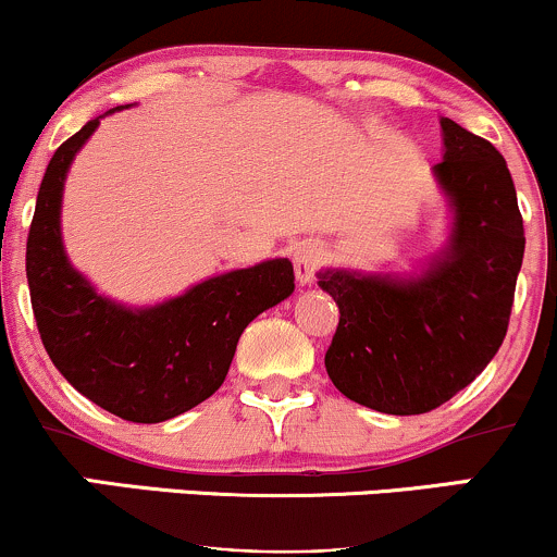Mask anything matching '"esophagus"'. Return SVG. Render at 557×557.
<instances>
[{"label": "esophagus", "instance_id": "34e87169", "mask_svg": "<svg viewBox=\"0 0 557 557\" xmlns=\"http://www.w3.org/2000/svg\"><path fill=\"white\" fill-rule=\"evenodd\" d=\"M327 259V246L322 240H304L293 253V267H296V277L300 285L314 283L317 270Z\"/></svg>", "mask_w": 557, "mask_h": 557}]
</instances>
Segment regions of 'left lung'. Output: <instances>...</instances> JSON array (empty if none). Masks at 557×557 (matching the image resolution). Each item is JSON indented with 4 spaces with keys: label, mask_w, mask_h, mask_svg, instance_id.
Returning a JSON list of instances; mask_svg holds the SVG:
<instances>
[{
    "label": "left lung",
    "mask_w": 557,
    "mask_h": 557,
    "mask_svg": "<svg viewBox=\"0 0 557 557\" xmlns=\"http://www.w3.org/2000/svg\"><path fill=\"white\" fill-rule=\"evenodd\" d=\"M434 177L453 209L445 251L417 277L319 272L341 309L324 354L345 398L413 417L476 380L503 345L523 261V220L500 151L450 117Z\"/></svg>",
    "instance_id": "left-lung-1"
}]
</instances>
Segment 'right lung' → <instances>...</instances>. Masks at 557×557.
<instances>
[{
    "instance_id": "1",
    "label": "right lung",
    "mask_w": 557,
    "mask_h": 557,
    "mask_svg": "<svg viewBox=\"0 0 557 557\" xmlns=\"http://www.w3.org/2000/svg\"><path fill=\"white\" fill-rule=\"evenodd\" d=\"M96 127L99 117L88 120L44 172L25 246L30 306L44 348L70 385L114 417L157 424L220 389L243 330L290 296L296 277L290 261L270 259L149 309L99 296L67 261L60 233L67 170Z\"/></svg>"
}]
</instances>
